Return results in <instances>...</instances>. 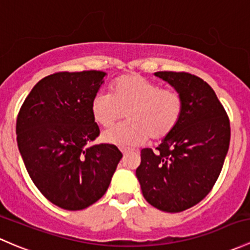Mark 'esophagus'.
Here are the masks:
<instances>
[{
  "label": "esophagus",
  "instance_id": "obj_1",
  "mask_svg": "<svg viewBox=\"0 0 250 250\" xmlns=\"http://www.w3.org/2000/svg\"><path fill=\"white\" fill-rule=\"evenodd\" d=\"M121 152H122L123 154H125V153H128V152H132V149H130V148H125V147H122V148H121Z\"/></svg>",
  "mask_w": 250,
  "mask_h": 250
}]
</instances>
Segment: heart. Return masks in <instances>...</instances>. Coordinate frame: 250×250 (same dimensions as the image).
Wrapping results in <instances>:
<instances>
[{
	"instance_id": "heart-1",
	"label": "heart",
	"mask_w": 250,
	"mask_h": 250,
	"mask_svg": "<svg viewBox=\"0 0 250 250\" xmlns=\"http://www.w3.org/2000/svg\"><path fill=\"white\" fill-rule=\"evenodd\" d=\"M127 115L128 123L118 125L102 134L109 145L133 147L147 139L160 141L177 127L183 114V98L173 88L139 74L118 78L111 85V94L98 92L91 102L93 120L102 127H110Z\"/></svg>"
}]
</instances>
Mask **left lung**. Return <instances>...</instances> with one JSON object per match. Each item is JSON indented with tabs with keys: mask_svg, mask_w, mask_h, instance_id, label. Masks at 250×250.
Wrapping results in <instances>:
<instances>
[{
	"mask_svg": "<svg viewBox=\"0 0 250 250\" xmlns=\"http://www.w3.org/2000/svg\"><path fill=\"white\" fill-rule=\"evenodd\" d=\"M181 93L183 114L157 151L141 149L136 169L144 198L164 212L185 211L211 191L230 144V122L211 86L189 73L157 72Z\"/></svg>",
	"mask_w": 250,
	"mask_h": 250,
	"instance_id": "1",
	"label": "left lung"
}]
</instances>
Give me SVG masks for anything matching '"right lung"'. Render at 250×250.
Returning a JSON list of instances; mask_svg holds the SVG:
<instances>
[{"mask_svg":"<svg viewBox=\"0 0 250 250\" xmlns=\"http://www.w3.org/2000/svg\"><path fill=\"white\" fill-rule=\"evenodd\" d=\"M99 70L61 72L42 79L21 106L18 147L31 180L56 206L78 211L104 195L122 153L99 135L91 102L104 83Z\"/></svg>","mask_w":250,"mask_h":250,"instance_id":"add662e5","label":"right lung"}]
</instances>
